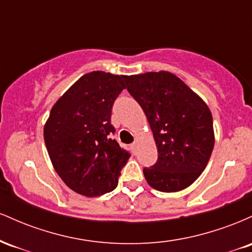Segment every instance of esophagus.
<instances>
[{
    "label": "esophagus",
    "mask_w": 252,
    "mask_h": 252,
    "mask_svg": "<svg viewBox=\"0 0 252 252\" xmlns=\"http://www.w3.org/2000/svg\"><path fill=\"white\" fill-rule=\"evenodd\" d=\"M130 148L134 153H136V148H137V142H134L132 144H130Z\"/></svg>",
    "instance_id": "obj_1"
}]
</instances>
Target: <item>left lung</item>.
Returning a JSON list of instances; mask_svg holds the SVG:
<instances>
[{
	"label": "left lung",
	"instance_id": "1",
	"mask_svg": "<svg viewBox=\"0 0 252 252\" xmlns=\"http://www.w3.org/2000/svg\"><path fill=\"white\" fill-rule=\"evenodd\" d=\"M126 90L148 120L158 161L143 168L153 189L178 192L204 172L215 146L209 106L180 78L170 72L124 76Z\"/></svg>",
	"mask_w": 252,
	"mask_h": 252
}]
</instances>
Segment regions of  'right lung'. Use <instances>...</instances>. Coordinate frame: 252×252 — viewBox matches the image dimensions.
Returning <instances> with one entry per match:
<instances>
[{
    "instance_id": "obj_1",
    "label": "right lung",
    "mask_w": 252,
    "mask_h": 252,
    "mask_svg": "<svg viewBox=\"0 0 252 252\" xmlns=\"http://www.w3.org/2000/svg\"><path fill=\"white\" fill-rule=\"evenodd\" d=\"M124 76L102 71L85 74L51 110L43 128L56 172L74 192L98 196L117 187L130 153L112 138L111 110L126 89Z\"/></svg>"
}]
</instances>
